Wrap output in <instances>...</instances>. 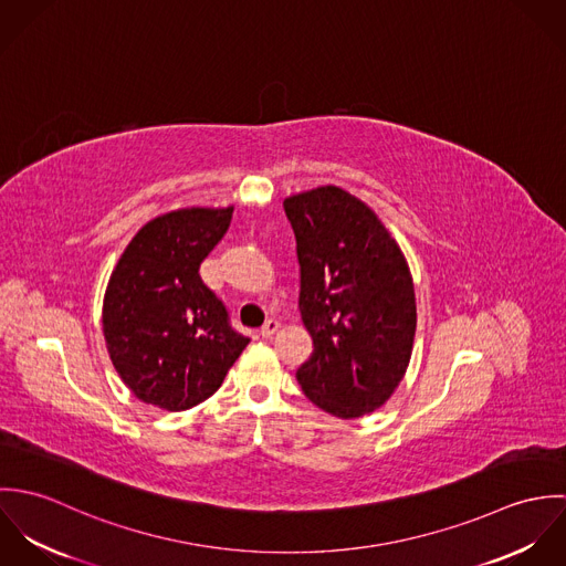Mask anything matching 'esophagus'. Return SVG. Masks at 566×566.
<instances>
[{"instance_id":"obj_1","label":"esophagus","mask_w":566,"mask_h":566,"mask_svg":"<svg viewBox=\"0 0 566 566\" xmlns=\"http://www.w3.org/2000/svg\"><path fill=\"white\" fill-rule=\"evenodd\" d=\"M279 328H281L279 321H265V324L259 328V333H261V337H272Z\"/></svg>"}]
</instances>
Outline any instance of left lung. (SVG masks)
Returning <instances> with one entry per match:
<instances>
[{
  "mask_svg": "<svg viewBox=\"0 0 566 566\" xmlns=\"http://www.w3.org/2000/svg\"><path fill=\"white\" fill-rule=\"evenodd\" d=\"M283 207L296 235L298 310L314 339L296 379L324 411L366 416L395 395L411 357L416 294L403 250L342 187L294 193Z\"/></svg>",
  "mask_w": 566,
  "mask_h": 566,
  "instance_id": "left-lung-1",
  "label": "left lung"
}]
</instances>
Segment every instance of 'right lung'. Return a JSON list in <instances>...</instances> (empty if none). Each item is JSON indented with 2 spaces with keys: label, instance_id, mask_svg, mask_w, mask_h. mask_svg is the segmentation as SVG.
Here are the masks:
<instances>
[{
  "label": "right lung",
  "instance_id": "right-lung-1",
  "mask_svg": "<svg viewBox=\"0 0 566 566\" xmlns=\"http://www.w3.org/2000/svg\"><path fill=\"white\" fill-rule=\"evenodd\" d=\"M233 207H189L144 224L111 272L102 328L111 361L144 403L182 411L207 401L248 346L198 270Z\"/></svg>",
  "mask_w": 566,
  "mask_h": 566
}]
</instances>
